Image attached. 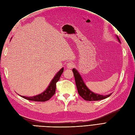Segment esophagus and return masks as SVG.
Wrapping results in <instances>:
<instances>
[{
	"instance_id": "34e87169",
	"label": "esophagus",
	"mask_w": 135,
	"mask_h": 135,
	"mask_svg": "<svg viewBox=\"0 0 135 135\" xmlns=\"http://www.w3.org/2000/svg\"><path fill=\"white\" fill-rule=\"evenodd\" d=\"M74 66V64L72 62H70L66 64V67L68 69H71Z\"/></svg>"
}]
</instances>
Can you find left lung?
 I'll list each match as a JSON object with an SVG mask.
<instances>
[{
	"instance_id": "1",
	"label": "left lung",
	"mask_w": 135,
	"mask_h": 135,
	"mask_svg": "<svg viewBox=\"0 0 135 135\" xmlns=\"http://www.w3.org/2000/svg\"><path fill=\"white\" fill-rule=\"evenodd\" d=\"M118 41L120 43V41L118 37L116 35ZM73 72L74 73V76L75 78V80L76 83V86L78 89V92L83 98L88 101H97L102 100L109 97L112 93H110L108 95H100L91 91L85 85V83L84 82L83 78L81 76L80 73L75 68L73 69Z\"/></svg>"
}]
</instances>
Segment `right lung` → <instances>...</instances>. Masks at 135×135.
<instances>
[{"instance_id":"add662e5","label":"right lung","mask_w":135,"mask_h":135,"mask_svg":"<svg viewBox=\"0 0 135 135\" xmlns=\"http://www.w3.org/2000/svg\"><path fill=\"white\" fill-rule=\"evenodd\" d=\"M12 39V38H11ZM64 71V68H62L58 71L55 76L51 81L49 86L46 88V90L42 92L41 94H37L33 97H25L22 96L19 94L21 97L27 100L35 101V102H45L49 100L55 93L56 90V83L60 79V76Z\"/></svg>"}]
</instances>
